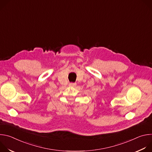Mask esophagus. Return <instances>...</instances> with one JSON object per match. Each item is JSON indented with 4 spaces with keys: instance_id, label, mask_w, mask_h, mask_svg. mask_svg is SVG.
Wrapping results in <instances>:
<instances>
[{
    "instance_id": "34e87169",
    "label": "esophagus",
    "mask_w": 152,
    "mask_h": 152,
    "mask_svg": "<svg viewBox=\"0 0 152 152\" xmlns=\"http://www.w3.org/2000/svg\"><path fill=\"white\" fill-rule=\"evenodd\" d=\"M76 83H73V82H71V83H70L69 84V85L70 86H76Z\"/></svg>"
}]
</instances>
